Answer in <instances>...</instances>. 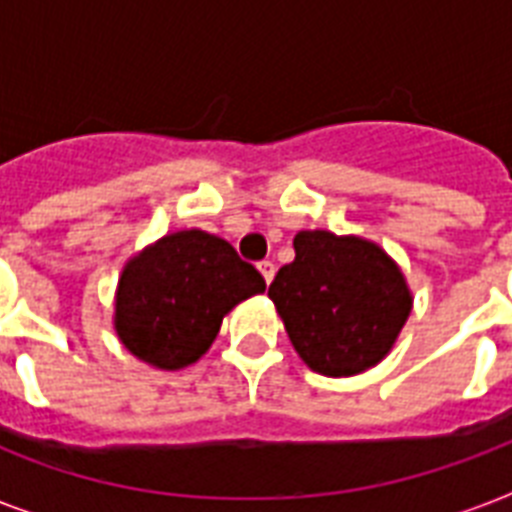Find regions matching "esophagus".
<instances>
[{"instance_id": "esophagus-1", "label": "esophagus", "mask_w": 512, "mask_h": 512, "mask_svg": "<svg viewBox=\"0 0 512 512\" xmlns=\"http://www.w3.org/2000/svg\"><path fill=\"white\" fill-rule=\"evenodd\" d=\"M257 268H260V273H263V279L271 284L273 273H276V265H273L271 260H263V263H257Z\"/></svg>"}]
</instances>
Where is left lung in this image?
I'll return each mask as SVG.
<instances>
[{
	"instance_id": "obj_1",
	"label": "left lung",
	"mask_w": 512,
	"mask_h": 512,
	"mask_svg": "<svg viewBox=\"0 0 512 512\" xmlns=\"http://www.w3.org/2000/svg\"><path fill=\"white\" fill-rule=\"evenodd\" d=\"M268 297L300 358L327 377L382 361L412 311L404 276L377 244L329 231L297 233L295 260Z\"/></svg>"
}]
</instances>
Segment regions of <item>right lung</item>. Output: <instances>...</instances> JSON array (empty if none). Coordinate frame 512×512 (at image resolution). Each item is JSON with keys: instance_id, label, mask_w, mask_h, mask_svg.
<instances>
[{"instance_id": "obj_1", "label": "right lung", "mask_w": 512, "mask_h": 512, "mask_svg": "<svg viewBox=\"0 0 512 512\" xmlns=\"http://www.w3.org/2000/svg\"><path fill=\"white\" fill-rule=\"evenodd\" d=\"M265 292L255 265L225 239L177 231L132 257L116 292L124 348L159 369H183L207 353L233 305Z\"/></svg>"}]
</instances>
